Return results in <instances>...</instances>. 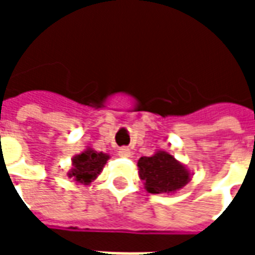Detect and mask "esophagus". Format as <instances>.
Masks as SVG:
<instances>
[{
	"label": "esophagus",
	"instance_id": "obj_1",
	"mask_svg": "<svg viewBox=\"0 0 255 255\" xmlns=\"http://www.w3.org/2000/svg\"><path fill=\"white\" fill-rule=\"evenodd\" d=\"M119 155L120 157H124V158H127L131 155V150L128 149V147H122V149H119Z\"/></svg>",
	"mask_w": 255,
	"mask_h": 255
}]
</instances>
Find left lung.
Segmentation results:
<instances>
[{
    "label": "left lung",
    "mask_w": 255,
    "mask_h": 255,
    "mask_svg": "<svg viewBox=\"0 0 255 255\" xmlns=\"http://www.w3.org/2000/svg\"><path fill=\"white\" fill-rule=\"evenodd\" d=\"M138 172L146 191L150 194H175L192 176L187 166L165 150H155L150 157H140Z\"/></svg>",
    "instance_id": "1"
}]
</instances>
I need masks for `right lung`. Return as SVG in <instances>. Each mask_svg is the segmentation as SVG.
Wrapping results in <instances>:
<instances>
[{
  "label": "right lung",
  "instance_id": "obj_1",
  "mask_svg": "<svg viewBox=\"0 0 255 255\" xmlns=\"http://www.w3.org/2000/svg\"><path fill=\"white\" fill-rule=\"evenodd\" d=\"M109 158L111 155L108 153L95 151L91 146H86L82 153L72 157V166L68 171L67 176L73 179V182L78 184L89 186L98 177Z\"/></svg>",
  "mask_w": 255,
  "mask_h": 255
}]
</instances>
